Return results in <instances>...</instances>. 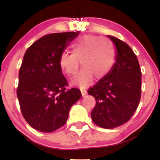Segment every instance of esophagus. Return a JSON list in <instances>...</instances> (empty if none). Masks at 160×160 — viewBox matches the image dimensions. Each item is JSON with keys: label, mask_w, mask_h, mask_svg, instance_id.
I'll list each match as a JSON object with an SVG mask.
<instances>
[{"label": "esophagus", "mask_w": 160, "mask_h": 160, "mask_svg": "<svg viewBox=\"0 0 160 160\" xmlns=\"http://www.w3.org/2000/svg\"><path fill=\"white\" fill-rule=\"evenodd\" d=\"M81 93H82V96L84 97V96H85V95H87V91H86L85 89H84V90H83V89H82V90H81Z\"/></svg>", "instance_id": "34e87169"}]
</instances>
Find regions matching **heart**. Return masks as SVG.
Masks as SVG:
<instances>
[{
	"instance_id": "b5f03b06",
	"label": "heart",
	"mask_w": 160,
	"mask_h": 160,
	"mask_svg": "<svg viewBox=\"0 0 160 160\" xmlns=\"http://www.w3.org/2000/svg\"><path fill=\"white\" fill-rule=\"evenodd\" d=\"M71 52L62 53L58 65L66 74L75 75L82 67L73 83L80 88L92 84L95 77L102 80L111 72L116 60L114 46L108 39L94 35L82 36L71 45Z\"/></svg>"
}]
</instances>
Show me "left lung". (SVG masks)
I'll return each mask as SVG.
<instances>
[{
	"label": "left lung",
	"instance_id": "left-lung-1",
	"mask_svg": "<svg viewBox=\"0 0 160 160\" xmlns=\"http://www.w3.org/2000/svg\"><path fill=\"white\" fill-rule=\"evenodd\" d=\"M116 62L111 72L88 91L96 104L91 117L97 126L113 128L126 123L136 111L141 94V72L132 49L115 37Z\"/></svg>",
	"mask_w": 160,
	"mask_h": 160
}]
</instances>
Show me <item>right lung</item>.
<instances>
[{"instance_id": "add662e5", "label": "right lung", "mask_w": 160, "mask_h": 160, "mask_svg": "<svg viewBox=\"0 0 160 160\" xmlns=\"http://www.w3.org/2000/svg\"><path fill=\"white\" fill-rule=\"evenodd\" d=\"M79 32L42 37L28 47L19 73L17 97L24 118L38 131L52 132L65 124L71 106L82 96L68 81L58 65L62 53Z\"/></svg>"}]
</instances>
